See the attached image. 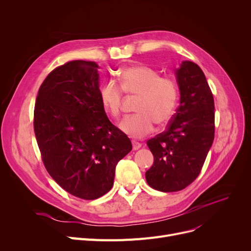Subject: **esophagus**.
<instances>
[{
  "instance_id": "esophagus-1",
  "label": "esophagus",
  "mask_w": 251,
  "mask_h": 251,
  "mask_svg": "<svg viewBox=\"0 0 251 251\" xmlns=\"http://www.w3.org/2000/svg\"><path fill=\"white\" fill-rule=\"evenodd\" d=\"M132 147H133V150L134 151H137L141 148V143L140 142H137V141H132Z\"/></svg>"
}]
</instances>
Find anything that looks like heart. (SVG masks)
<instances>
[{"label": "heart", "mask_w": 251, "mask_h": 251, "mask_svg": "<svg viewBox=\"0 0 251 251\" xmlns=\"http://www.w3.org/2000/svg\"><path fill=\"white\" fill-rule=\"evenodd\" d=\"M119 83L109 80L100 89L102 107L117 119L123 109L124 92L137 97L134 110L137 112L123 119L120 128L131 138H142L151 133L154 123L166 125L173 118L179 100V86L174 78L148 66L134 65L119 73Z\"/></svg>", "instance_id": "obj_1"}]
</instances>
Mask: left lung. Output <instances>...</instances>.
<instances>
[{
    "label": "left lung",
    "instance_id": "1",
    "mask_svg": "<svg viewBox=\"0 0 251 251\" xmlns=\"http://www.w3.org/2000/svg\"><path fill=\"white\" fill-rule=\"evenodd\" d=\"M176 76L180 105L167 130L147 141L153 165L146 179L162 192L180 191L199 177L215 138V102L204 73L184 61Z\"/></svg>",
    "mask_w": 251,
    "mask_h": 251
}]
</instances>
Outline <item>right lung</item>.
I'll return each mask as SVG.
<instances>
[{"mask_svg":"<svg viewBox=\"0 0 251 251\" xmlns=\"http://www.w3.org/2000/svg\"><path fill=\"white\" fill-rule=\"evenodd\" d=\"M99 65L75 60L52 70L39 87L33 128L43 163L68 193L97 200L111 190L118 162L132 144L104 112Z\"/></svg>","mask_w":251,"mask_h":251,"instance_id":"obj_1","label":"right lung"}]
</instances>
